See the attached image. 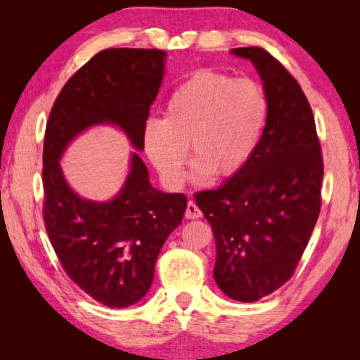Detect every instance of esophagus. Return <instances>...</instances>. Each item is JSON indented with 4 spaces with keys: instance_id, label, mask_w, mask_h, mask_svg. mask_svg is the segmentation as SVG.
Masks as SVG:
<instances>
[{
    "instance_id": "obj_1",
    "label": "esophagus",
    "mask_w": 360,
    "mask_h": 360,
    "mask_svg": "<svg viewBox=\"0 0 360 360\" xmlns=\"http://www.w3.org/2000/svg\"><path fill=\"white\" fill-rule=\"evenodd\" d=\"M198 217H202V211H200L198 206L195 205V202H188L186 208V219H198Z\"/></svg>"
}]
</instances>
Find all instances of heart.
I'll return each mask as SVG.
<instances>
[{"instance_id": "obj_1", "label": "heart", "mask_w": 360, "mask_h": 360, "mask_svg": "<svg viewBox=\"0 0 360 360\" xmlns=\"http://www.w3.org/2000/svg\"><path fill=\"white\" fill-rule=\"evenodd\" d=\"M268 108L265 89L254 79L198 71L173 90L162 120L146 124V154L172 186L184 178L187 146L200 176L229 178L254 155Z\"/></svg>"}]
</instances>
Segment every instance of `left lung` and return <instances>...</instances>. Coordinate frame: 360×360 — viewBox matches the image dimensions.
<instances>
[{"label":"left lung","mask_w":360,"mask_h":360,"mask_svg":"<svg viewBox=\"0 0 360 360\" xmlns=\"http://www.w3.org/2000/svg\"><path fill=\"white\" fill-rule=\"evenodd\" d=\"M264 81L268 117L260 143L224 186L193 195L216 240L214 279L251 303L294 275L321 211L324 162L311 106L295 77L262 47H238Z\"/></svg>","instance_id":"1"}]
</instances>
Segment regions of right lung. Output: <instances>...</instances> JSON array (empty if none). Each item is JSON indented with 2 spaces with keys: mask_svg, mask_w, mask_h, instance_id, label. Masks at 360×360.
Returning <instances> with one entry per match:
<instances>
[{
  "mask_svg": "<svg viewBox=\"0 0 360 360\" xmlns=\"http://www.w3.org/2000/svg\"><path fill=\"white\" fill-rule=\"evenodd\" d=\"M165 56L158 49H105L68 79L47 119L42 217L49 240L72 283L109 308H127L148 294L158 252L181 224L187 197L155 191L133 154L117 197L87 202L66 184L58 158L76 135L105 122L119 125L141 150Z\"/></svg>",
  "mask_w": 360,
  "mask_h": 360,
  "instance_id": "1",
  "label": "right lung"
}]
</instances>
